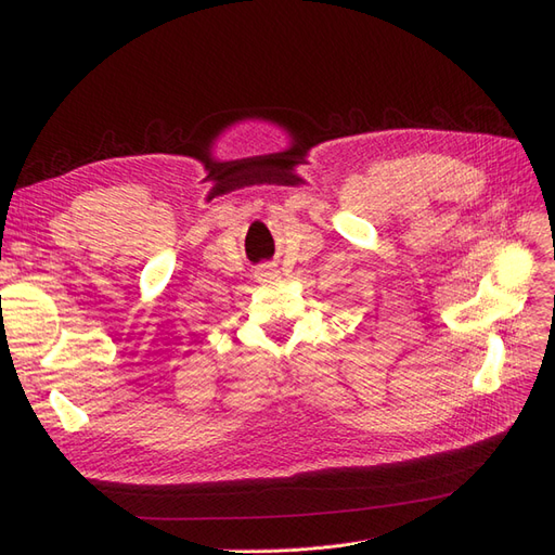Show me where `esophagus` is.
Listing matches in <instances>:
<instances>
[{"label":"esophagus","instance_id":"1","mask_svg":"<svg viewBox=\"0 0 555 555\" xmlns=\"http://www.w3.org/2000/svg\"><path fill=\"white\" fill-rule=\"evenodd\" d=\"M255 278H257V282L268 284V282H273V280L280 278V271L275 268V263L263 261V263H259V266L255 268Z\"/></svg>","mask_w":555,"mask_h":555}]
</instances>
